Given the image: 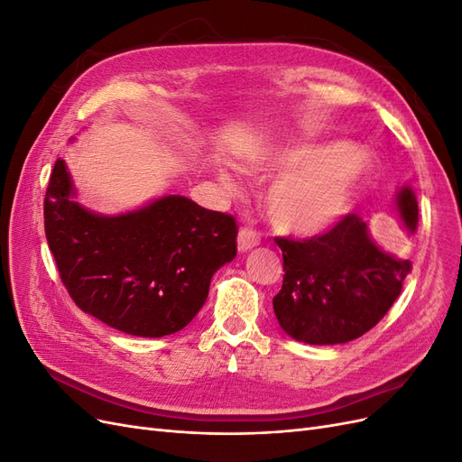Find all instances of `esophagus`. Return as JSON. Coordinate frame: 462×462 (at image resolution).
I'll return each mask as SVG.
<instances>
[{
  "instance_id": "34e87169",
  "label": "esophagus",
  "mask_w": 462,
  "mask_h": 462,
  "mask_svg": "<svg viewBox=\"0 0 462 462\" xmlns=\"http://www.w3.org/2000/svg\"><path fill=\"white\" fill-rule=\"evenodd\" d=\"M260 243V235L250 229V227H243L236 235V248H239V253H246V250H253L256 245Z\"/></svg>"
}]
</instances>
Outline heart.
Instances as JSON below:
<instances>
[{
	"instance_id": "1",
	"label": "heart",
	"mask_w": 462,
	"mask_h": 462,
	"mask_svg": "<svg viewBox=\"0 0 462 462\" xmlns=\"http://www.w3.org/2000/svg\"><path fill=\"white\" fill-rule=\"evenodd\" d=\"M368 165L365 152L345 143L275 144L248 162L254 171L285 170L265 190L263 206L275 229L295 235H316L337 223ZM219 180L235 187L227 171H219Z\"/></svg>"
}]
</instances>
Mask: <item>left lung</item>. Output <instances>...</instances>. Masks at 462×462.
Masks as SVG:
<instances>
[{
    "instance_id": "8db88e82",
    "label": "left lung",
    "mask_w": 462,
    "mask_h": 462,
    "mask_svg": "<svg viewBox=\"0 0 462 462\" xmlns=\"http://www.w3.org/2000/svg\"><path fill=\"white\" fill-rule=\"evenodd\" d=\"M397 208L411 233L418 202L411 187L397 192ZM283 253V285L273 297L282 329L309 345H337L365 335L401 295L411 260L385 253L372 241L368 223L343 216L324 235L310 239L277 236Z\"/></svg>"
}]
</instances>
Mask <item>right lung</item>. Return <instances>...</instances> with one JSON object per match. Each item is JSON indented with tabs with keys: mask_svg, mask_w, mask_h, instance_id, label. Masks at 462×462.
<instances>
[{
	"mask_svg": "<svg viewBox=\"0 0 462 462\" xmlns=\"http://www.w3.org/2000/svg\"><path fill=\"white\" fill-rule=\"evenodd\" d=\"M51 254L82 312L136 337L183 329L204 306L212 275L236 256L233 216L163 197L119 216L75 202L63 160L44 199Z\"/></svg>",
	"mask_w": 462,
	"mask_h": 462,
	"instance_id": "add662e5",
	"label": "right lung"
}]
</instances>
